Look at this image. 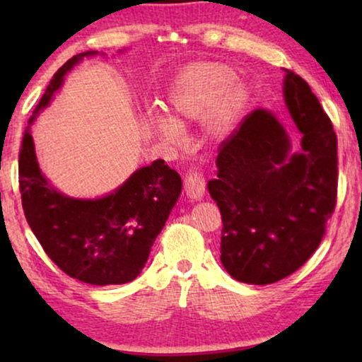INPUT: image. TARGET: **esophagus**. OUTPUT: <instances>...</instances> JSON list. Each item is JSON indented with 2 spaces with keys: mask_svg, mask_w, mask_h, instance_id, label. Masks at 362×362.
I'll return each mask as SVG.
<instances>
[{
  "mask_svg": "<svg viewBox=\"0 0 362 362\" xmlns=\"http://www.w3.org/2000/svg\"><path fill=\"white\" fill-rule=\"evenodd\" d=\"M183 185H185V193L192 199H201L206 192V179L203 174L196 173V170H189L183 179Z\"/></svg>",
  "mask_w": 362,
  "mask_h": 362,
  "instance_id": "esophagus-1",
  "label": "esophagus"
}]
</instances>
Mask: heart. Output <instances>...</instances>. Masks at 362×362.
<instances>
[{"label":"heart","instance_id":"1","mask_svg":"<svg viewBox=\"0 0 362 362\" xmlns=\"http://www.w3.org/2000/svg\"><path fill=\"white\" fill-rule=\"evenodd\" d=\"M235 83V70L225 64L189 65L168 93L169 118L164 115L150 116L153 131L166 142H175L180 137V126L187 121L203 119L212 110L214 126L217 129L230 126L243 112L249 97L247 89Z\"/></svg>","mask_w":362,"mask_h":362}]
</instances>
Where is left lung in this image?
I'll return each instance as SVG.
<instances>
[{
    "label": "left lung",
    "instance_id": "left-lung-1",
    "mask_svg": "<svg viewBox=\"0 0 362 362\" xmlns=\"http://www.w3.org/2000/svg\"><path fill=\"white\" fill-rule=\"evenodd\" d=\"M284 97L302 151L273 113L254 110L218 146L207 189L222 214L220 260L241 283L289 276L320 247L337 204V136L317 97L286 70Z\"/></svg>",
    "mask_w": 362,
    "mask_h": 362
}]
</instances>
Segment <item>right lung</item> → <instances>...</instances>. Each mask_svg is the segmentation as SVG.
Returning a JSON list of instances; mask_svg holds the SVG:
<instances>
[{"instance_id": "obj_1", "label": "right lung", "mask_w": 362, "mask_h": 362, "mask_svg": "<svg viewBox=\"0 0 362 362\" xmlns=\"http://www.w3.org/2000/svg\"><path fill=\"white\" fill-rule=\"evenodd\" d=\"M89 54L73 56L60 66L35 113L47 105L66 71ZM19 188L27 222L49 259L83 283L112 286L131 283L142 273L153 243L179 199L182 179L163 159H156L105 198H66L42 177L33 139L25 131L19 153Z\"/></svg>"}]
</instances>
